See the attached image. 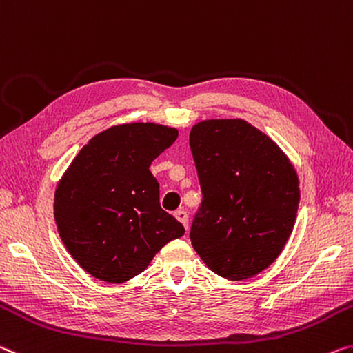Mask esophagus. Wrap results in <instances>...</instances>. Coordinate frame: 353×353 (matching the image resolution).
Returning a JSON list of instances; mask_svg holds the SVG:
<instances>
[{
  "instance_id": "1",
  "label": "esophagus",
  "mask_w": 353,
  "mask_h": 353,
  "mask_svg": "<svg viewBox=\"0 0 353 353\" xmlns=\"http://www.w3.org/2000/svg\"><path fill=\"white\" fill-rule=\"evenodd\" d=\"M175 217L184 225V228L188 230V227H189V216H188V212L184 211V210H178V211L175 212Z\"/></svg>"
}]
</instances>
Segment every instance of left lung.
Segmentation results:
<instances>
[{"label":"left lung","mask_w":353,"mask_h":353,"mask_svg":"<svg viewBox=\"0 0 353 353\" xmlns=\"http://www.w3.org/2000/svg\"><path fill=\"white\" fill-rule=\"evenodd\" d=\"M203 200L190 242L212 272L244 280L272 264L292 233L299 178L288 156L241 119H211L189 136Z\"/></svg>","instance_id":"left-lung-1"}]
</instances>
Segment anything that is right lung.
I'll use <instances>...</instances> for the list:
<instances>
[{"label":"right lung","mask_w":353,"mask_h":353,"mask_svg":"<svg viewBox=\"0 0 353 353\" xmlns=\"http://www.w3.org/2000/svg\"><path fill=\"white\" fill-rule=\"evenodd\" d=\"M178 130L123 123L94 136L57 183L54 221L68 253L85 272L125 283L148 268L184 227L159 205L153 159Z\"/></svg>","instance_id":"add662e5"}]
</instances>
